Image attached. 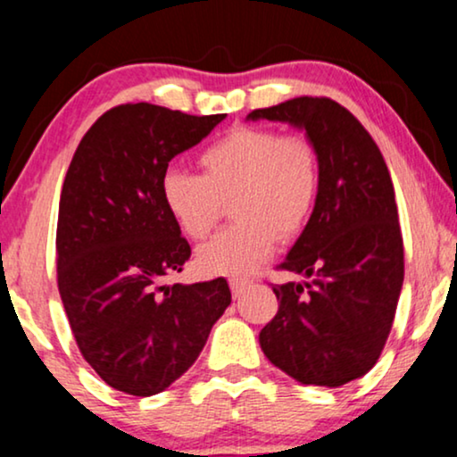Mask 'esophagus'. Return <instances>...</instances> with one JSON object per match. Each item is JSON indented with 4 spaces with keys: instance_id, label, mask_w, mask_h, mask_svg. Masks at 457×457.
Instances as JSON below:
<instances>
[{
    "instance_id": "esophagus-1",
    "label": "esophagus",
    "mask_w": 457,
    "mask_h": 457,
    "mask_svg": "<svg viewBox=\"0 0 457 457\" xmlns=\"http://www.w3.org/2000/svg\"><path fill=\"white\" fill-rule=\"evenodd\" d=\"M250 286H252V281H247V279H241V278L230 279V292H233L235 298L244 296L245 292L250 290Z\"/></svg>"
}]
</instances>
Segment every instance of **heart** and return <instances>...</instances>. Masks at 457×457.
<instances>
[{
  "label": "heart",
  "instance_id": "obj_1",
  "mask_svg": "<svg viewBox=\"0 0 457 457\" xmlns=\"http://www.w3.org/2000/svg\"><path fill=\"white\" fill-rule=\"evenodd\" d=\"M201 176L167 169L161 199L188 239H205L230 201L233 227L199 250V267L218 275H250L271 256L275 241L303 233L320 195V159L305 135L269 127L230 129L199 154Z\"/></svg>",
  "mask_w": 457,
  "mask_h": 457
}]
</instances>
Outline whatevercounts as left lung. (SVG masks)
Here are the masks:
<instances>
[{"label":"left lung","instance_id":"obj_1","mask_svg":"<svg viewBox=\"0 0 457 457\" xmlns=\"http://www.w3.org/2000/svg\"><path fill=\"white\" fill-rule=\"evenodd\" d=\"M247 118L305 129L320 159L315 210L278 267L312 281L273 286L279 309L261 347L292 379L339 387L379 360L401 296L404 247L390 171L358 118L328 97H296Z\"/></svg>","mask_w":457,"mask_h":457}]
</instances>
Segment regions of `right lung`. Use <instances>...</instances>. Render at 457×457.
Instances as JSON below:
<instances>
[{
  "label": "right lung",
  "mask_w": 457,
  "mask_h": 457,
  "mask_svg": "<svg viewBox=\"0 0 457 457\" xmlns=\"http://www.w3.org/2000/svg\"><path fill=\"white\" fill-rule=\"evenodd\" d=\"M224 116L116 105L88 129L67 169L56 284L78 349L118 392L152 396L171 386L230 305L224 278L162 286L182 271L190 245L161 199V178Z\"/></svg>",
  "instance_id": "1"
}]
</instances>
